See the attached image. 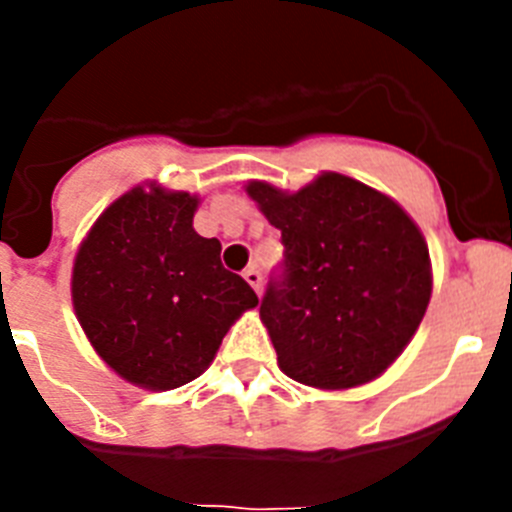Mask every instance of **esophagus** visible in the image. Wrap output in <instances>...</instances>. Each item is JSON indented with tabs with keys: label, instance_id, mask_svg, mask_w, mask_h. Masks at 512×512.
Wrapping results in <instances>:
<instances>
[{
	"label": "esophagus",
	"instance_id": "obj_1",
	"mask_svg": "<svg viewBox=\"0 0 512 512\" xmlns=\"http://www.w3.org/2000/svg\"><path fill=\"white\" fill-rule=\"evenodd\" d=\"M243 279L256 289V295H261V282H264V277H261V271L256 269V266H248V269L243 271Z\"/></svg>",
	"mask_w": 512,
	"mask_h": 512
}]
</instances>
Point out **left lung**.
Listing matches in <instances>:
<instances>
[{
	"mask_svg": "<svg viewBox=\"0 0 512 512\" xmlns=\"http://www.w3.org/2000/svg\"><path fill=\"white\" fill-rule=\"evenodd\" d=\"M274 228L284 261L261 320L287 377L320 390L372 382L415 336L431 300L423 233L395 200L343 174L287 194L246 187Z\"/></svg>",
	"mask_w": 512,
	"mask_h": 512,
	"instance_id": "obj_1",
	"label": "left lung"
}]
</instances>
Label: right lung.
Segmentation results:
<instances>
[{
  "mask_svg": "<svg viewBox=\"0 0 512 512\" xmlns=\"http://www.w3.org/2000/svg\"><path fill=\"white\" fill-rule=\"evenodd\" d=\"M197 197L135 187L81 243L71 297L81 328L122 379L176 390L215 359L230 325L259 305L220 264V241L192 228Z\"/></svg>",
  "mask_w": 512,
  "mask_h": 512,
  "instance_id": "add662e5",
  "label": "right lung"
}]
</instances>
